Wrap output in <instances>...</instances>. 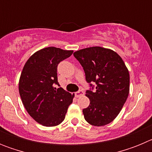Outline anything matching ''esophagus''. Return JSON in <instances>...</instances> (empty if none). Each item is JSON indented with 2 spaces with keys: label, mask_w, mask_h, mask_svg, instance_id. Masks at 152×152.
<instances>
[{
  "label": "esophagus",
  "mask_w": 152,
  "mask_h": 152,
  "mask_svg": "<svg viewBox=\"0 0 152 152\" xmlns=\"http://www.w3.org/2000/svg\"><path fill=\"white\" fill-rule=\"evenodd\" d=\"M84 93L83 91H79L77 92H75V96H76V97H79V96L84 95Z\"/></svg>",
  "instance_id": "obj_1"
}]
</instances>
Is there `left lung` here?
I'll return each mask as SVG.
<instances>
[{
  "label": "left lung",
  "instance_id": "8db88e82",
  "mask_svg": "<svg viewBox=\"0 0 152 152\" xmlns=\"http://www.w3.org/2000/svg\"><path fill=\"white\" fill-rule=\"evenodd\" d=\"M74 56L83 67L87 82L94 91H86L90 105L83 110L84 119L92 126L110 123L121 111L129 93V73L116 52L94 46L76 51Z\"/></svg>",
  "mask_w": 152,
  "mask_h": 152
}]
</instances>
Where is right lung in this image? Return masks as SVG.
Returning <instances> with one entry per match:
<instances>
[{
    "label": "right lung",
    "mask_w": 152,
    "mask_h": 152,
    "mask_svg": "<svg viewBox=\"0 0 152 152\" xmlns=\"http://www.w3.org/2000/svg\"><path fill=\"white\" fill-rule=\"evenodd\" d=\"M72 50L47 47L35 52L24 64L19 80V92L30 116L44 126H56L64 121L75 95L58 82L57 67L70 57Z\"/></svg>",
    "instance_id": "1"
}]
</instances>
